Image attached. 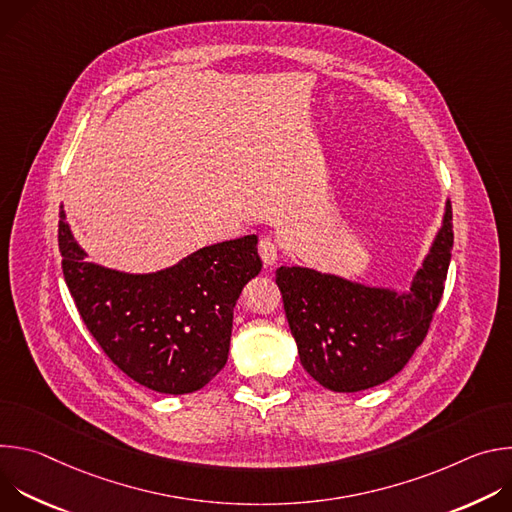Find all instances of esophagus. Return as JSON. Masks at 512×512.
<instances>
[{"label":"esophagus","instance_id":"obj_1","mask_svg":"<svg viewBox=\"0 0 512 512\" xmlns=\"http://www.w3.org/2000/svg\"><path fill=\"white\" fill-rule=\"evenodd\" d=\"M259 255H261V259H263L265 265H273V263L277 261V257H279V247H277L275 239L263 237V239L259 241Z\"/></svg>","mask_w":512,"mask_h":512}]
</instances>
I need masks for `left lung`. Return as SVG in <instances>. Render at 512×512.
<instances>
[{
  "label": "left lung",
  "instance_id": "8db88e82",
  "mask_svg": "<svg viewBox=\"0 0 512 512\" xmlns=\"http://www.w3.org/2000/svg\"><path fill=\"white\" fill-rule=\"evenodd\" d=\"M452 204L407 294L306 267H279L283 308L304 369L326 389L356 393L395 377L427 336L452 259Z\"/></svg>",
  "mask_w": 512,
  "mask_h": 512
}]
</instances>
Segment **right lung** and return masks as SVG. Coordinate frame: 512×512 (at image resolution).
<instances>
[{
    "label": "right lung",
    "mask_w": 512,
    "mask_h": 512,
    "mask_svg": "<svg viewBox=\"0 0 512 512\" xmlns=\"http://www.w3.org/2000/svg\"><path fill=\"white\" fill-rule=\"evenodd\" d=\"M60 208L62 273L103 352L137 381L166 395L202 389L229 358L233 310L261 271L257 237L204 247L164 271L131 275L87 261Z\"/></svg>",
    "instance_id": "right-lung-1"
}]
</instances>
